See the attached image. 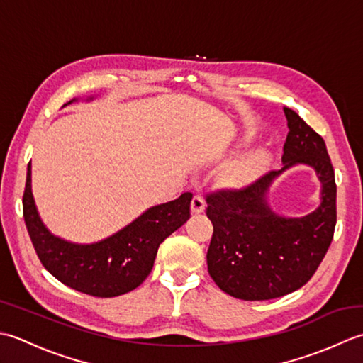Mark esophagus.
<instances>
[{"label": "esophagus", "mask_w": 363, "mask_h": 363, "mask_svg": "<svg viewBox=\"0 0 363 363\" xmlns=\"http://www.w3.org/2000/svg\"><path fill=\"white\" fill-rule=\"evenodd\" d=\"M191 210L192 213H202L205 210V199L201 194H196L191 201Z\"/></svg>", "instance_id": "1"}]
</instances>
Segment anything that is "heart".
Returning <instances> with one entry per match:
<instances>
[{
	"mask_svg": "<svg viewBox=\"0 0 363 363\" xmlns=\"http://www.w3.org/2000/svg\"><path fill=\"white\" fill-rule=\"evenodd\" d=\"M263 161V153L257 152L249 155L247 158H244L241 162H238L233 169H232V177L233 179H241V177H246L247 174H250L252 171L262 164Z\"/></svg>",
	"mask_w": 363,
	"mask_h": 363,
	"instance_id": "heart-1",
	"label": "heart"
}]
</instances>
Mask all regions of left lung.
Returning <instances> with one entry per match:
<instances>
[{"label":"left lung","instance_id":"obj_1","mask_svg":"<svg viewBox=\"0 0 363 363\" xmlns=\"http://www.w3.org/2000/svg\"><path fill=\"white\" fill-rule=\"evenodd\" d=\"M284 111L290 128L284 167L240 189L213 191L205 197L213 224L208 272L220 290L236 299L266 301L299 290L312 279L334 238L337 184L326 143L293 109ZM301 162L320 175L323 202L308 217L280 218L265 203V191L274 176Z\"/></svg>","mask_w":363,"mask_h":363}]
</instances>
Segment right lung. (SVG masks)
Returning <instances> with one entry per match:
<instances>
[{
	"instance_id": "right-lung-1",
	"label": "right lung",
	"mask_w": 363,
	"mask_h": 363,
	"mask_svg": "<svg viewBox=\"0 0 363 363\" xmlns=\"http://www.w3.org/2000/svg\"><path fill=\"white\" fill-rule=\"evenodd\" d=\"M191 199V192H184L177 201L153 206L100 242L72 244L56 238L42 224L28 164L23 218L35 254L51 276L77 291L114 298L135 290L150 274L160 244L189 219Z\"/></svg>"
}]
</instances>
